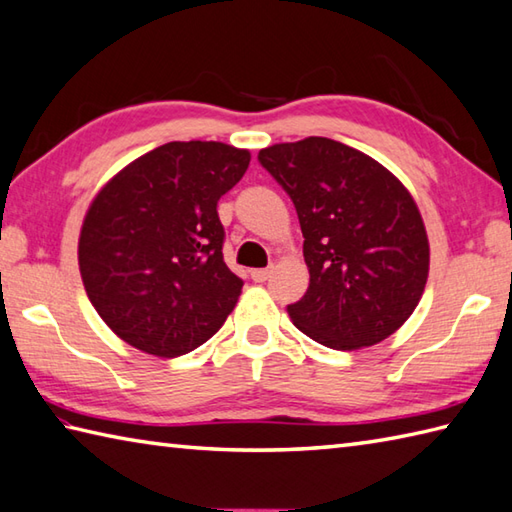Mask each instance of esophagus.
<instances>
[{
  "instance_id": "34e87169",
  "label": "esophagus",
  "mask_w": 512,
  "mask_h": 512,
  "mask_svg": "<svg viewBox=\"0 0 512 512\" xmlns=\"http://www.w3.org/2000/svg\"><path fill=\"white\" fill-rule=\"evenodd\" d=\"M270 273H273V270H270V268H257V270H253V273H250V277H253L255 282L262 284V282H266V279L270 277Z\"/></svg>"
}]
</instances>
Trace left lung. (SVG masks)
I'll return each instance as SVG.
<instances>
[{
	"instance_id": "obj_1",
	"label": "left lung",
	"mask_w": 512,
	"mask_h": 512,
	"mask_svg": "<svg viewBox=\"0 0 512 512\" xmlns=\"http://www.w3.org/2000/svg\"><path fill=\"white\" fill-rule=\"evenodd\" d=\"M293 199L310 273L293 324L335 350L379 344L413 315L428 279V237L399 179L328 137L259 150Z\"/></svg>"
}]
</instances>
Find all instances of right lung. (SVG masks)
I'll list each match as a JSON object with an SVG mask.
<instances>
[{
	"label": "right lung",
	"instance_id": "1",
	"mask_svg": "<svg viewBox=\"0 0 512 512\" xmlns=\"http://www.w3.org/2000/svg\"><path fill=\"white\" fill-rule=\"evenodd\" d=\"M248 162V150L222 142H170L99 190L79 235V270L117 337L179 357L224 326L244 282L224 262L217 202Z\"/></svg>",
	"mask_w": 512,
	"mask_h": 512
}]
</instances>
